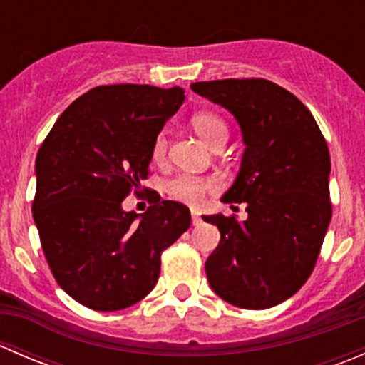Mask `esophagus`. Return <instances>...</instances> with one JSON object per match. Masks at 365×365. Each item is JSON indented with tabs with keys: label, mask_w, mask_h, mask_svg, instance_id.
<instances>
[{
	"label": "esophagus",
	"mask_w": 365,
	"mask_h": 365,
	"mask_svg": "<svg viewBox=\"0 0 365 365\" xmlns=\"http://www.w3.org/2000/svg\"><path fill=\"white\" fill-rule=\"evenodd\" d=\"M192 224H194V226H200V224H201V217H200V213L192 212Z\"/></svg>",
	"instance_id": "1"
}]
</instances>
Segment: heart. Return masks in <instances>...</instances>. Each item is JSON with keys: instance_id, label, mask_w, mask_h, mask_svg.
<instances>
[{"instance_id": "obj_1", "label": "heart", "mask_w": 365, "mask_h": 365, "mask_svg": "<svg viewBox=\"0 0 365 365\" xmlns=\"http://www.w3.org/2000/svg\"><path fill=\"white\" fill-rule=\"evenodd\" d=\"M194 130L200 134L201 139H205L210 146L217 141L219 138H227V127L224 120H220L217 114L201 111L196 113L190 120ZM165 148H168V141L165 135L159 134L153 141L152 155L155 160H162L165 155ZM215 189V182L210 178H201V176L194 175H180L173 178L168 183V192L173 200L180 201V203H187L192 206H200L203 203L206 192Z\"/></svg>"}]
</instances>
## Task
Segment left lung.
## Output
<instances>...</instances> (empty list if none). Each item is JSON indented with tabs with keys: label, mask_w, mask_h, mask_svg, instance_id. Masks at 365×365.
<instances>
[{
	"label": "left lung",
	"mask_w": 365,
	"mask_h": 365,
	"mask_svg": "<svg viewBox=\"0 0 365 365\" xmlns=\"http://www.w3.org/2000/svg\"><path fill=\"white\" fill-rule=\"evenodd\" d=\"M190 88L233 114L245 145L222 203L233 210L245 203L247 219L203 215L220 231L206 277L231 305L274 307L305 284L329 230V146L309 109L272 81H203Z\"/></svg>",
	"instance_id": "8db88e82"
}]
</instances>
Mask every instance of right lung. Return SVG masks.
Listing matches in <instances>:
<instances>
[{"label": "right lung", "mask_w": 365, "mask_h": 365, "mask_svg": "<svg viewBox=\"0 0 365 365\" xmlns=\"http://www.w3.org/2000/svg\"><path fill=\"white\" fill-rule=\"evenodd\" d=\"M180 86L109 84L61 113L35 160L33 220L67 295L93 311H120L157 284L160 254L190 226V212L153 194L145 213L125 197L148 176L152 146L180 109Z\"/></svg>", "instance_id": "obj_1"}]
</instances>
